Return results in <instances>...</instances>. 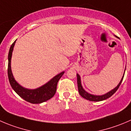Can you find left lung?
I'll return each mask as SVG.
<instances>
[{
	"mask_svg": "<svg viewBox=\"0 0 131 131\" xmlns=\"http://www.w3.org/2000/svg\"><path fill=\"white\" fill-rule=\"evenodd\" d=\"M117 37V36H116ZM118 38V37H117ZM124 74H125V72L124 73V75H123L121 81L120 82H119L118 84L117 85L116 88L113 89V90H111L109 92H107V93L104 94V95H92V94H90L89 93H88L87 91H85L82 88V84H81V77H80L78 73H77V85H78V90H79V93L80 95H81L82 97H83L84 99L86 100H88L90 101H94V102H99V101H104V100L107 99L108 98H110V96H112L116 91L118 89L119 86H120L122 82L123 81V79H124Z\"/></svg>",
	"mask_w": 131,
	"mask_h": 131,
	"instance_id": "obj_1",
	"label": "left lung"
}]
</instances>
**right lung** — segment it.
<instances>
[{"label": "right lung", "instance_id": "add662e5", "mask_svg": "<svg viewBox=\"0 0 131 131\" xmlns=\"http://www.w3.org/2000/svg\"><path fill=\"white\" fill-rule=\"evenodd\" d=\"M16 41H14L9 49L8 54V67H7V74L9 83L14 91L23 99L32 104H40L50 99L54 96L56 92L57 84L61 77L64 74V72L53 77L51 80L44 85L34 90H29L20 86L14 78L13 75L11 67V60L12 57V52Z\"/></svg>", "mask_w": 131, "mask_h": 131}]
</instances>
